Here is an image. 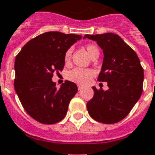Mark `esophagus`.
<instances>
[{"label": "esophagus", "instance_id": "obj_1", "mask_svg": "<svg viewBox=\"0 0 155 155\" xmlns=\"http://www.w3.org/2000/svg\"><path fill=\"white\" fill-rule=\"evenodd\" d=\"M82 88V86H81V85H78V90H81Z\"/></svg>", "mask_w": 155, "mask_h": 155}]
</instances>
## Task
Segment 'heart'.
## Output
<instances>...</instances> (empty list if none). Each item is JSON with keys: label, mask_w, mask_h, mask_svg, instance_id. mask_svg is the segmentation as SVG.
<instances>
[{"label": "heart", "mask_w": 155, "mask_h": 155, "mask_svg": "<svg viewBox=\"0 0 155 155\" xmlns=\"http://www.w3.org/2000/svg\"><path fill=\"white\" fill-rule=\"evenodd\" d=\"M87 52L89 53L91 58L95 54H99L98 48L92 44H88L86 46ZM71 55H72V49H68L65 51L64 60L65 64L70 62ZM95 75V71L91 68H75L72 70L68 71L67 73V78L72 82H76L78 84H87L90 82L91 79Z\"/></svg>", "instance_id": "1"}]
</instances>
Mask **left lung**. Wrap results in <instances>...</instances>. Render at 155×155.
Instances as JSON below:
<instances>
[{
  "label": "left lung",
  "mask_w": 155,
  "mask_h": 155,
  "mask_svg": "<svg viewBox=\"0 0 155 155\" xmlns=\"http://www.w3.org/2000/svg\"><path fill=\"white\" fill-rule=\"evenodd\" d=\"M103 50L104 60L99 82L109 89L93 87L94 96L87 102L88 113L99 123L111 124L123 120L131 112L143 91L144 69L135 52L117 34H86Z\"/></svg>",
  "instance_id": "left-lung-1"
}]
</instances>
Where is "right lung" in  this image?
<instances>
[{
	"label": "right lung",
	"instance_id": "1",
	"mask_svg": "<svg viewBox=\"0 0 155 155\" xmlns=\"http://www.w3.org/2000/svg\"><path fill=\"white\" fill-rule=\"evenodd\" d=\"M82 36L47 32L27 42L15 62V89L29 116L43 124L59 123L78 91L75 83L65 81L60 89L53 73L64 69L65 51Z\"/></svg>",
	"mask_w": 155,
	"mask_h": 155
}]
</instances>
